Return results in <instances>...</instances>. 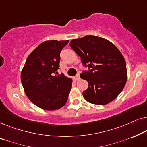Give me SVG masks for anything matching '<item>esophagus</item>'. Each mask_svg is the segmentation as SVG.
<instances>
[{
	"instance_id": "34e87169",
	"label": "esophagus",
	"mask_w": 147,
	"mask_h": 147,
	"mask_svg": "<svg viewBox=\"0 0 147 147\" xmlns=\"http://www.w3.org/2000/svg\"><path fill=\"white\" fill-rule=\"evenodd\" d=\"M80 73H78L77 75L76 76V80H80Z\"/></svg>"
}]
</instances>
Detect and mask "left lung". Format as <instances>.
<instances>
[{
    "label": "left lung",
    "instance_id": "obj_1",
    "mask_svg": "<svg viewBox=\"0 0 147 147\" xmlns=\"http://www.w3.org/2000/svg\"><path fill=\"white\" fill-rule=\"evenodd\" d=\"M70 47L81 57L84 67L80 77L87 80L84 98L90 103L104 105L122 91L127 79L125 59L108 40L94 35L73 39Z\"/></svg>",
    "mask_w": 147,
    "mask_h": 147
}]
</instances>
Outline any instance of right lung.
<instances>
[{
    "label": "right lung",
    "instance_id": "add662e5",
    "mask_svg": "<svg viewBox=\"0 0 147 147\" xmlns=\"http://www.w3.org/2000/svg\"><path fill=\"white\" fill-rule=\"evenodd\" d=\"M67 41H45L27 57L21 72V82L31 102L46 110H57L67 102L72 80L58 74L60 53Z\"/></svg>",
    "mask_w": 147,
    "mask_h": 147
}]
</instances>
